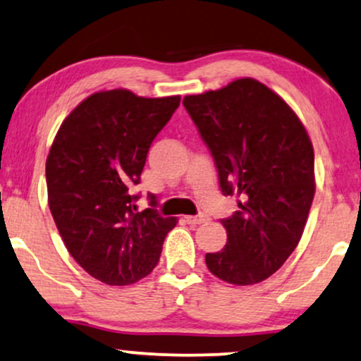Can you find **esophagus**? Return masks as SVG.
Returning a JSON list of instances; mask_svg holds the SVG:
<instances>
[{
	"mask_svg": "<svg viewBox=\"0 0 361 361\" xmlns=\"http://www.w3.org/2000/svg\"><path fill=\"white\" fill-rule=\"evenodd\" d=\"M185 220L190 225H202V223L208 221V216L207 214H190V216H185Z\"/></svg>",
	"mask_w": 361,
	"mask_h": 361,
	"instance_id": "obj_1",
	"label": "esophagus"
}]
</instances>
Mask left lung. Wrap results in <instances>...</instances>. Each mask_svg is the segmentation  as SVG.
<instances>
[{
	"label": "left lung",
	"mask_w": 361,
	"mask_h": 361,
	"mask_svg": "<svg viewBox=\"0 0 361 361\" xmlns=\"http://www.w3.org/2000/svg\"><path fill=\"white\" fill-rule=\"evenodd\" d=\"M238 212L221 220L225 248L208 270L231 285L267 280L302 238L314 196V153L303 123L281 97L253 78L183 98Z\"/></svg>",
	"instance_id": "8db88e82"
}]
</instances>
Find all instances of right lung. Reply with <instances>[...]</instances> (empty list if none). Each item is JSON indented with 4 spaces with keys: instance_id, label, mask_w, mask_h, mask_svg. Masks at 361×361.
Here are the masks:
<instances>
[{
    "instance_id": "1",
    "label": "right lung",
    "mask_w": 361,
    "mask_h": 361,
    "mask_svg": "<svg viewBox=\"0 0 361 361\" xmlns=\"http://www.w3.org/2000/svg\"><path fill=\"white\" fill-rule=\"evenodd\" d=\"M180 97L145 98L130 90L98 91L65 118L47 158L48 204L76 263L113 286L153 271L176 218L136 213L131 195L148 149Z\"/></svg>"
}]
</instances>
